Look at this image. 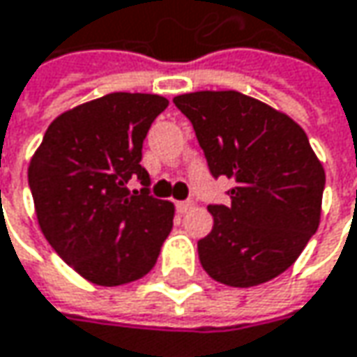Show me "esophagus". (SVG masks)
I'll use <instances>...</instances> for the list:
<instances>
[{"label": "esophagus", "mask_w": 357, "mask_h": 357, "mask_svg": "<svg viewBox=\"0 0 357 357\" xmlns=\"http://www.w3.org/2000/svg\"><path fill=\"white\" fill-rule=\"evenodd\" d=\"M176 208H178V212H188L190 208H192V202L190 200H183V202H176Z\"/></svg>", "instance_id": "34e87169"}]
</instances>
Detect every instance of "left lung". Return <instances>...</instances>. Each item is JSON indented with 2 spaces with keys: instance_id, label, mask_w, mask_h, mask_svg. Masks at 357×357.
Instances as JSON below:
<instances>
[{
  "instance_id": "left-lung-1",
  "label": "left lung",
  "mask_w": 357,
  "mask_h": 357,
  "mask_svg": "<svg viewBox=\"0 0 357 357\" xmlns=\"http://www.w3.org/2000/svg\"><path fill=\"white\" fill-rule=\"evenodd\" d=\"M174 104L192 122L212 178L235 181L227 204L208 206L202 268L235 288L270 282L296 261L321 220L325 169L307 132L239 91H194Z\"/></svg>"
}]
</instances>
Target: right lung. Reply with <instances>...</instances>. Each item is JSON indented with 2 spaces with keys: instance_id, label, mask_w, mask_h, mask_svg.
<instances>
[{
  "instance_id": "add662e5",
  "label": "right lung",
  "mask_w": 357,
  "mask_h": 357,
  "mask_svg": "<svg viewBox=\"0 0 357 357\" xmlns=\"http://www.w3.org/2000/svg\"><path fill=\"white\" fill-rule=\"evenodd\" d=\"M155 93L116 91L50 122L28 167L43 235L98 286L146 275L174 227V204L149 194L143 141L167 108ZM142 181L130 190V181Z\"/></svg>"
}]
</instances>
